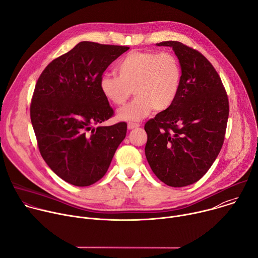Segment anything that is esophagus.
<instances>
[{
  "mask_svg": "<svg viewBox=\"0 0 258 258\" xmlns=\"http://www.w3.org/2000/svg\"><path fill=\"white\" fill-rule=\"evenodd\" d=\"M139 126H140L139 123H134V122H128L127 123V128L128 130H134V128H137Z\"/></svg>",
  "mask_w": 258,
  "mask_h": 258,
  "instance_id": "1",
  "label": "esophagus"
}]
</instances>
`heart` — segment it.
Here are the masks:
<instances>
[{
    "instance_id": "b5f03b06",
    "label": "heart",
    "mask_w": 258,
    "mask_h": 258,
    "mask_svg": "<svg viewBox=\"0 0 258 258\" xmlns=\"http://www.w3.org/2000/svg\"><path fill=\"white\" fill-rule=\"evenodd\" d=\"M117 76L104 75L100 79L103 96L113 105H123L132 90L136 98L118 110L117 118L138 121L152 110L160 112L174 102L181 80V69L170 53L132 51L117 64Z\"/></svg>"
}]
</instances>
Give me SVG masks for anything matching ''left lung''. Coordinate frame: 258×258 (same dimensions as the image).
<instances>
[{
  "label": "left lung",
  "mask_w": 258,
  "mask_h": 258,
  "mask_svg": "<svg viewBox=\"0 0 258 258\" xmlns=\"http://www.w3.org/2000/svg\"><path fill=\"white\" fill-rule=\"evenodd\" d=\"M181 80L172 105L147 121L146 158L167 186L185 187L210 168L224 144L229 117L226 90L211 63L198 51L175 41Z\"/></svg>",
  "instance_id": "1"
}]
</instances>
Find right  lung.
Returning a JSON list of instances; mask_svg holds the SVG:
<instances>
[{"label":"right lung","mask_w":258,"mask_h":258,"mask_svg":"<svg viewBox=\"0 0 258 258\" xmlns=\"http://www.w3.org/2000/svg\"><path fill=\"white\" fill-rule=\"evenodd\" d=\"M128 49L81 42L53 60L35 85L30 119L41 155L73 186H91L102 178L125 138V122L102 125L113 110L99 83L107 67Z\"/></svg>","instance_id":"obj_1"}]
</instances>
